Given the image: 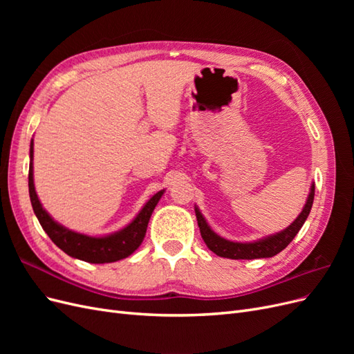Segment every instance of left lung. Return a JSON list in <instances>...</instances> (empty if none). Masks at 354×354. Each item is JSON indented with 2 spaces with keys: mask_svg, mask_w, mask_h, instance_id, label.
I'll return each instance as SVG.
<instances>
[{
  "mask_svg": "<svg viewBox=\"0 0 354 354\" xmlns=\"http://www.w3.org/2000/svg\"><path fill=\"white\" fill-rule=\"evenodd\" d=\"M313 199H315V185L312 183L310 194L306 201V205L303 211L299 212V216L282 232H277L274 234H270V236H266L263 239L254 241V242H233L218 236V234L208 226L207 220L203 218L196 205H195V212H196L198 226L201 230V236L214 254L223 257V259H232V260L269 259V257H274L276 254L283 251L295 238V234L299 232V229L303 227L304 221L308 217L310 209H312V205H313Z\"/></svg>",
  "mask_w": 354,
  "mask_h": 354,
  "instance_id": "obj_1",
  "label": "left lung"
}]
</instances>
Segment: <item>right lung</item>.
<instances>
[{"mask_svg":"<svg viewBox=\"0 0 354 354\" xmlns=\"http://www.w3.org/2000/svg\"><path fill=\"white\" fill-rule=\"evenodd\" d=\"M29 159V198L32 208H34L41 227L44 229L50 239L63 252L82 261L103 264L127 259L128 255H131L142 245L146 234L147 223L151 220L156 203L162 198L165 190H159L158 194L149 199L145 203V207L140 209V212L137 214L136 218L124 229L111 234H104V236H88V234L73 232L65 226H62L60 223H57L42 208L34 185V140H30Z\"/></svg>","mask_w":354,"mask_h":354,"instance_id":"obj_1","label":"right lung"}]
</instances>
